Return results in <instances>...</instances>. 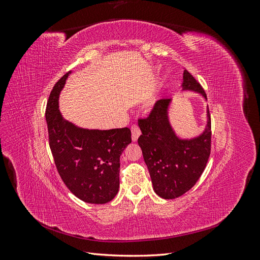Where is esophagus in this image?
Returning a JSON list of instances; mask_svg holds the SVG:
<instances>
[{"mask_svg": "<svg viewBox=\"0 0 260 260\" xmlns=\"http://www.w3.org/2000/svg\"><path fill=\"white\" fill-rule=\"evenodd\" d=\"M141 136V130L140 128L138 127L137 124H133L131 127V138H132V141L133 142H136V141H138L139 137Z\"/></svg>", "mask_w": 260, "mask_h": 260, "instance_id": "34e87169", "label": "esophagus"}]
</instances>
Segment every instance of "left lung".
Wrapping results in <instances>:
<instances>
[{
    "mask_svg": "<svg viewBox=\"0 0 260 260\" xmlns=\"http://www.w3.org/2000/svg\"><path fill=\"white\" fill-rule=\"evenodd\" d=\"M182 90L198 92L207 100L202 85L187 70L183 73ZM170 102V99L157 101L149 115L139 119L142 135L138 143L142 149L154 191L165 200L179 198L198 182L208 161L211 142L208 108L207 124L202 135L180 139L169 121Z\"/></svg>",
    "mask_w": 260,
    "mask_h": 260,
    "instance_id": "1",
    "label": "left lung"
}]
</instances>
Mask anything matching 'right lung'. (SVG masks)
I'll use <instances>...</instances> for the list:
<instances>
[{
  "instance_id": "add662e5",
  "label": "right lung",
  "mask_w": 260,
  "mask_h": 260,
  "mask_svg": "<svg viewBox=\"0 0 260 260\" xmlns=\"http://www.w3.org/2000/svg\"><path fill=\"white\" fill-rule=\"evenodd\" d=\"M69 74L55 83L46 104L54 162L61 180L78 199L105 204L119 190L120 155L131 143V131L129 128L89 130L65 120L58 109V98Z\"/></svg>"
}]
</instances>
